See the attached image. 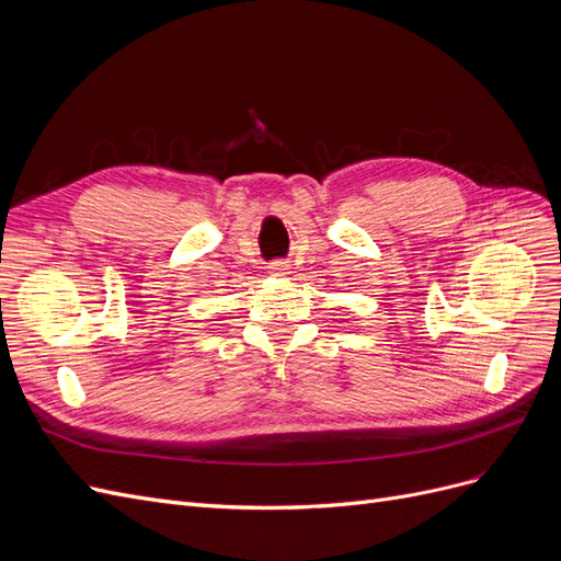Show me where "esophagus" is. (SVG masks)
<instances>
[{"mask_svg": "<svg viewBox=\"0 0 561 561\" xmlns=\"http://www.w3.org/2000/svg\"><path fill=\"white\" fill-rule=\"evenodd\" d=\"M268 268H271V271H274V274H276V276H280V274H283V271L287 268V264H285V262H274V264H271Z\"/></svg>", "mask_w": 561, "mask_h": 561, "instance_id": "34e87169", "label": "esophagus"}]
</instances>
